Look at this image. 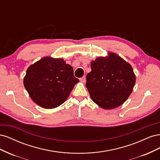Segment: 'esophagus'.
<instances>
[{
	"label": "esophagus",
	"mask_w": 160,
	"mask_h": 160,
	"mask_svg": "<svg viewBox=\"0 0 160 160\" xmlns=\"http://www.w3.org/2000/svg\"><path fill=\"white\" fill-rule=\"evenodd\" d=\"M80 81L81 82V83H85V81H86L85 77L83 76V77H81V78L80 79Z\"/></svg>",
	"instance_id": "esophagus-1"
}]
</instances>
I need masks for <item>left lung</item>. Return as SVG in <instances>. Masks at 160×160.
<instances>
[{
  "label": "left lung",
  "mask_w": 160,
  "mask_h": 160,
  "mask_svg": "<svg viewBox=\"0 0 160 160\" xmlns=\"http://www.w3.org/2000/svg\"><path fill=\"white\" fill-rule=\"evenodd\" d=\"M99 57L91 62L86 77V88L91 99L105 109L122 105L132 93L135 75L131 65L116 53Z\"/></svg>",
  "instance_id": "1"
}]
</instances>
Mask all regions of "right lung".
<instances>
[{
  "mask_svg": "<svg viewBox=\"0 0 160 160\" xmlns=\"http://www.w3.org/2000/svg\"><path fill=\"white\" fill-rule=\"evenodd\" d=\"M79 82L70 65L61 58L51 57H43L28 67L23 80L31 99L45 109L63 103Z\"/></svg>",
  "mask_w": 160,
  "mask_h": 160,
  "instance_id": "obj_1",
  "label": "right lung"
}]
</instances>
